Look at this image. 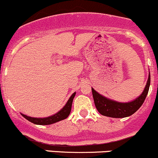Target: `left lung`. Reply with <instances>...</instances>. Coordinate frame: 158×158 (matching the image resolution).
<instances>
[{
  "label": "left lung",
  "mask_w": 158,
  "mask_h": 158,
  "mask_svg": "<svg viewBox=\"0 0 158 158\" xmlns=\"http://www.w3.org/2000/svg\"><path fill=\"white\" fill-rule=\"evenodd\" d=\"M151 84L150 72L147 84L142 94L134 100L127 103H121L104 97L92 87V94L96 108L99 113L105 116L112 118H125L134 114L141 106L148 93Z\"/></svg>",
  "instance_id": "left-lung-1"
}]
</instances>
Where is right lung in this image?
Returning <instances> with one entry per match:
<instances>
[{"label":"right lung","mask_w":158,"mask_h":158,"mask_svg":"<svg viewBox=\"0 0 158 158\" xmlns=\"http://www.w3.org/2000/svg\"><path fill=\"white\" fill-rule=\"evenodd\" d=\"M76 92H74L72 95L68 99V102L66 103L65 105L64 106L61 110L56 113L55 114L50 115V116L45 117V118H35V117H31L28 116L27 115H24L21 113V115L27 118L28 121L31 122V123H34L35 125H42V126H45V125H51L53 123H58V122L61 121V120L65 119L69 115L70 113H71V106H72V102L74 100V97L75 96Z\"/></svg>","instance_id":"right-lung-1"}]
</instances>
